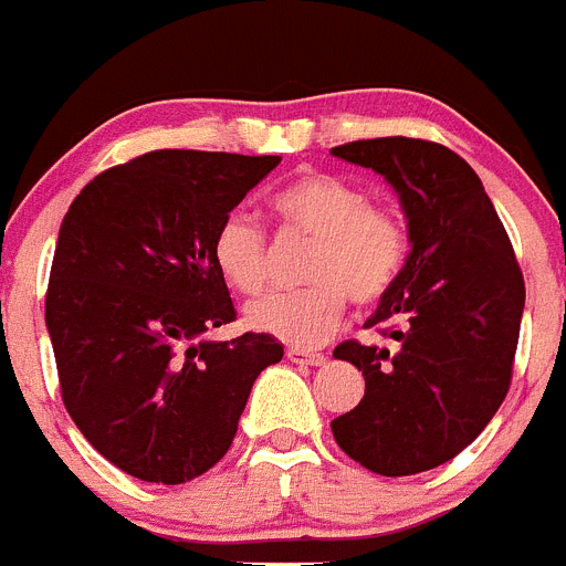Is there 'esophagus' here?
<instances>
[{"label":"esophagus","mask_w":566,"mask_h":566,"mask_svg":"<svg viewBox=\"0 0 566 566\" xmlns=\"http://www.w3.org/2000/svg\"><path fill=\"white\" fill-rule=\"evenodd\" d=\"M286 357L292 359V363L297 365H314V368H319V365H326L328 359L323 357V354H308V352H300V348H289Z\"/></svg>","instance_id":"1"}]
</instances>
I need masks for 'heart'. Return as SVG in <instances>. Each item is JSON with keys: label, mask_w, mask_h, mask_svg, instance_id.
<instances>
[{"label": "heart", "mask_w": 566, "mask_h": 566, "mask_svg": "<svg viewBox=\"0 0 566 566\" xmlns=\"http://www.w3.org/2000/svg\"><path fill=\"white\" fill-rule=\"evenodd\" d=\"M283 227L306 232V289L274 292L252 303L249 326L294 348H317L343 323L348 297L377 303L391 292L411 252L397 209L371 203L368 189L328 172H306L272 195ZM212 260L238 294L263 292L269 280L266 234L247 214L232 212L214 229Z\"/></svg>", "instance_id": "obj_1"}]
</instances>
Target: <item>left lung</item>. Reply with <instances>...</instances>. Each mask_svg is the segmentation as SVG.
<instances>
[{
	"label": "left lung",
	"mask_w": 566,
	"mask_h": 566,
	"mask_svg": "<svg viewBox=\"0 0 566 566\" xmlns=\"http://www.w3.org/2000/svg\"><path fill=\"white\" fill-rule=\"evenodd\" d=\"M332 155L391 184L411 238L402 274L365 319L397 348L357 339L334 348L363 371L365 397L332 431L363 468L413 476L462 453L507 397L522 269L479 175L453 149L391 135Z\"/></svg>",
	"instance_id": "1"
}]
</instances>
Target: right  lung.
I'll use <instances>...</instances> for the list:
<instances>
[{"instance_id":"add662e5","label":"right lung","mask_w":566,"mask_h":566,"mask_svg":"<svg viewBox=\"0 0 566 566\" xmlns=\"http://www.w3.org/2000/svg\"><path fill=\"white\" fill-rule=\"evenodd\" d=\"M277 164L155 149L96 175L64 214L44 297L64 408L142 482L221 462L258 374L283 359L269 334L207 339L234 319L214 229Z\"/></svg>"}]
</instances>
